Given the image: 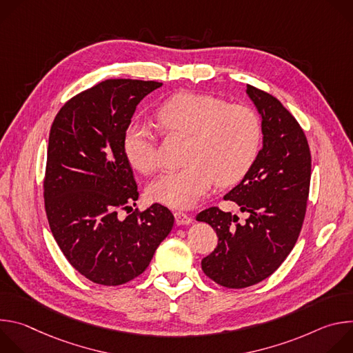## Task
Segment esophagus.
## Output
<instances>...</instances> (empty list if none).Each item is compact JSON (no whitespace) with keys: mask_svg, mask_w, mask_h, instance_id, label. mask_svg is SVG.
<instances>
[{"mask_svg":"<svg viewBox=\"0 0 353 353\" xmlns=\"http://www.w3.org/2000/svg\"><path fill=\"white\" fill-rule=\"evenodd\" d=\"M174 219H176V225H190L192 222L191 216L184 214V212H180V211H176L174 212Z\"/></svg>","mask_w":353,"mask_h":353,"instance_id":"34e87169","label":"esophagus"}]
</instances>
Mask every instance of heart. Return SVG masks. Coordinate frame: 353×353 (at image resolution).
Segmentation results:
<instances>
[{
  "instance_id": "heart-1",
  "label": "heart",
  "mask_w": 353,
  "mask_h": 353,
  "mask_svg": "<svg viewBox=\"0 0 353 353\" xmlns=\"http://www.w3.org/2000/svg\"><path fill=\"white\" fill-rule=\"evenodd\" d=\"M155 116L163 134L188 137L187 166L162 173L148 187V195L157 203L191 208L214 181L218 185L236 183L257 158L261 121L245 105L181 92L165 100ZM123 150L128 163L143 174L155 172L159 165L155 134L142 123H132L125 130Z\"/></svg>"
}]
</instances>
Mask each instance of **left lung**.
I'll list each match as a JSON object with an SVG mask.
<instances>
[{
  "mask_svg": "<svg viewBox=\"0 0 353 353\" xmlns=\"http://www.w3.org/2000/svg\"><path fill=\"white\" fill-rule=\"evenodd\" d=\"M261 114L263 148L243 180L223 199L234 201L248 218L211 207L196 215L218 234V245L203 259L208 278L241 289L272 275L289 256L303 225L310 190L312 155L296 119L272 94L247 85Z\"/></svg>",
  "mask_w": 353,
  "mask_h": 353,
  "instance_id": "8db88e82",
  "label": "left lung"
}]
</instances>
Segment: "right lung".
Instances as JSON below:
<instances>
[{
  "mask_svg": "<svg viewBox=\"0 0 353 353\" xmlns=\"http://www.w3.org/2000/svg\"><path fill=\"white\" fill-rule=\"evenodd\" d=\"M161 86L106 79L71 97L50 130L43 181L48 225L68 263L99 285L141 275L174 223L161 204L119 216L139 195L124 134L138 103Z\"/></svg>",
  "mask_w": 353,
  "mask_h": 353,
  "instance_id": "right-lung-1",
  "label": "right lung"
}]
</instances>
